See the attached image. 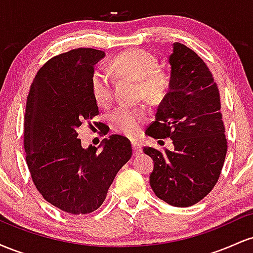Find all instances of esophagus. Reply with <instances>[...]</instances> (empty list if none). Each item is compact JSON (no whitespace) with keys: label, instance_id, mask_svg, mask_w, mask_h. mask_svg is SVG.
Wrapping results in <instances>:
<instances>
[{"label":"esophagus","instance_id":"1","mask_svg":"<svg viewBox=\"0 0 253 253\" xmlns=\"http://www.w3.org/2000/svg\"><path fill=\"white\" fill-rule=\"evenodd\" d=\"M132 147H133V156L134 157H139L141 153H143V147H141V145L139 143H133Z\"/></svg>","mask_w":253,"mask_h":253}]
</instances>
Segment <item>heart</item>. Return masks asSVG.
Listing matches in <instances>:
<instances>
[{
	"instance_id": "b5f03b06",
	"label": "heart",
	"mask_w": 253,
	"mask_h": 253,
	"mask_svg": "<svg viewBox=\"0 0 253 253\" xmlns=\"http://www.w3.org/2000/svg\"><path fill=\"white\" fill-rule=\"evenodd\" d=\"M113 69L123 76L140 82L143 95L149 100H157L164 94L168 80L163 72L157 70L158 62L152 53L141 48L128 50L113 60ZM91 89L98 106L106 107L112 101V82L103 71H95L91 77ZM146 119L144 108L120 106L110 114V126L115 132L134 136Z\"/></svg>"
}]
</instances>
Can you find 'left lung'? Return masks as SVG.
<instances>
[{"instance_id": "1", "label": "left lung", "mask_w": 253, "mask_h": 253, "mask_svg": "<svg viewBox=\"0 0 253 253\" xmlns=\"http://www.w3.org/2000/svg\"><path fill=\"white\" fill-rule=\"evenodd\" d=\"M170 81L146 134L172 139L173 150L145 147L153 159L150 185L158 199L175 207L201 201L219 179L226 152L220 94L205 62L181 42L172 43Z\"/></svg>"}]
</instances>
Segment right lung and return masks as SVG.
Instances as JSON below:
<instances>
[{
  "label": "right lung",
  "instance_id": "1",
  "mask_svg": "<svg viewBox=\"0 0 253 253\" xmlns=\"http://www.w3.org/2000/svg\"><path fill=\"white\" fill-rule=\"evenodd\" d=\"M104 56L103 51L76 48L51 58L34 77L26 103V162L34 185L46 201L75 215L102 205L132 156L130 141L123 135L88 149L77 138L82 123L98 114L91 77Z\"/></svg>",
  "mask_w": 253,
  "mask_h": 253
}]
</instances>
